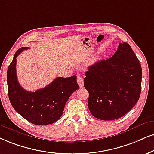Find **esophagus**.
<instances>
[{
  "label": "esophagus",
  "instance_id": "34e87169",
  "mask_svg": "<svg viewBox=\"0 0 154 154\" xmlns=\"http://www.w3.org/2000/svg\"><path fill=\"white\" fill-rule=\"evenodd\" d=\"M77 83H78L79 86V87H80V88L83 87V86H84V80H83V78L81 77V76L77 75Z\"/></svg>",
  "mask_w": 154,
  "mask_h": 154
}]
</instances>
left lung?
Masks as SVG:
<instances>
[{"instance_id":"left-lung-1","label":"left lung","mask_w":154,"mask_h":154,"mask_svg":"<svg viewBox=\"0 0 154 154\" xmlns=\"http://www.w3.org/2000/svg\"><path fill=\"white\" fill-rule=\"evenodd\" d=\"M84 86L89 91L88 106L94 117L114 120L125 115L139 100L142 70L127 42L119 43L112 57L89 67Z\"/></svg>"}]
</instances>
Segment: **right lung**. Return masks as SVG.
Instances as JSON below:
<instances>
[{
    "mask_svg": "<svg viewBox=\"0 0 154 154\" xmlns=\"http://www.w3.org/2000/svg\"><path fill=\"white\" fill-rule=\"evenodd\" d=\"M28 48L23 47L15 52L7 71L10 102L14 109L28 122L36 125L53 124L63 114L68 99L79 89L77 77H57L44 88L34 92L20 86L16 75V57Z\"/></svg>",
    "mask_w": 154,
    "mask_h": 154,
    "instance_id": "add662e5",
    "label": "right lung"
}]
</instances>
